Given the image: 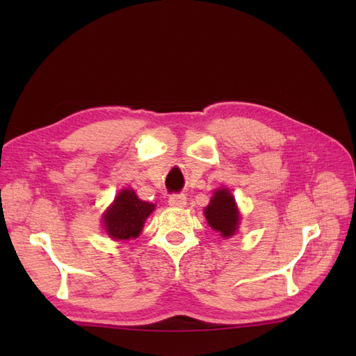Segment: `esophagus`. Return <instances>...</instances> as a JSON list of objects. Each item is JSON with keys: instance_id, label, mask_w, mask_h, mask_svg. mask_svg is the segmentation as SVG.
<instances>
[{"instance_id": "esophagus-1", "label": "esophagus", "mask_w": 356, "mask_h": 356, "mask_svg": "<svg viewBox=\"0 0 356 356\" xmlns=\"http://www.w3.org/2000/svg\"><path fill=\"white\" fill-rule=\"evenodd\" d=\"M172 208H184L187 204V197L186 195H172L168 200Z\"/></svg>"}]
</instances>
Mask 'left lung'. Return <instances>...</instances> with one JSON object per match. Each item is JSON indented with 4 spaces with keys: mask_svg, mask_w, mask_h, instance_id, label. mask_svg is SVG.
<instances>
[{
    "mask_svg": "<svg viewBox=\"0 0 356 356\" xmlns=\"http://www.w3.org/2000/svg\"><path fill=\"white\" fill-rule=\"evenodd\" d=\"M204 217L215 232L221 233L222 238H229L238 230L239 211L227 188L213 193L211 203L204 208Z\"/></svg>",
    "mask_w": 356,
    "mask_h": 356,
    "instance_id": "1",
    "label": "left lung"
}]
</instances>
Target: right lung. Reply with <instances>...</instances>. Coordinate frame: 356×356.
Returning <instances> with one entry per match:
<instances>
[{"mask_svg":"<svg viewBox=\"0 0 356 356\" xmlns=\"http://www.w3.org/2000/svg\"><path fill=\"white\" fill-rule=\"evenodd\" d=\"M154 204L138 199L134 190H122L104 215L105 230L113 239H134L141 233L143 225Z\"/></svg>","mask_w":356,"mask_h":356,"instance_id":"obj_1","label":"right lung"}]
</instances>
